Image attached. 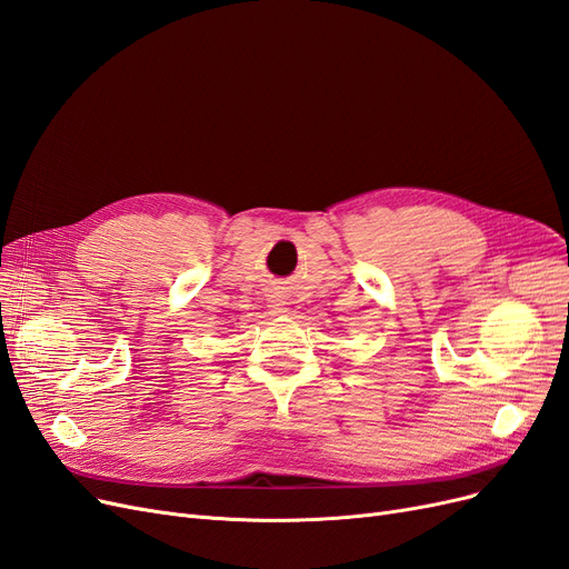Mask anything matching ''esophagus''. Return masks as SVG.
Returning a JSON list of instances; mask_svg holds the SVG:
<instances>
[{"label":"esophagus","mask_w":569,"mask_h":569,"mask_svg":"<svg viewBox=\"0 0 569 569\" xmlns=\"http://www.w3.org/2000/svg\"><path fill=\"white\" fill-rule=\"evenodd\" d=\"M270 306V312H276V316H280V312H287L289 310V303L282 299V297H278V293H276V297H270V301H268Z\"/></svg>","instance_id":"1"}]
</instances>
